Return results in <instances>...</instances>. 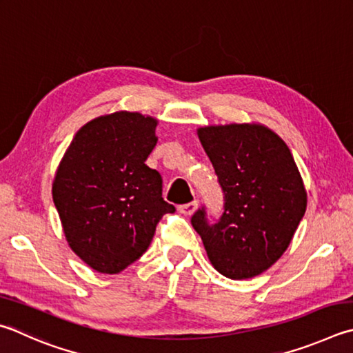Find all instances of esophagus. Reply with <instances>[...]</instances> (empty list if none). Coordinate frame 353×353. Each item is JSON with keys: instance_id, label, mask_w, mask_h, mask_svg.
Returning <instances> with one entry per match:
<instances>
[{"instance_id": "obj_1", "label": "esophagus", "mask_w": 353, "mask_h": 353, "mask_svg": "<svg viewBox=\"0 0 353 353\" xmlns=\"http://www.w3.org/2000/svg\"><path fill=\"white\" fill-rule=\"evenodd\" d=\"M197 205H199V202L193 201V202H190V203L181 205V207H179V211H181V213L185 214V216H191V214H194V211L197 210Z\"/></svg>"}]
</instances>
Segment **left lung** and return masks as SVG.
Masks as SVG:
<instances>
[{"label": "left lung", "instance_id": "1", "mask_svg": "<svg viewBox=\"0 0 353 353\" xmlns=\"http://www.w3.org/2000/svg\"><path fill=\"white\" fill-rule=\"evenodd\" d=\"M197 137L225 196L223 214L191 223L217 272L248 279L268 270L290 245L307 208L303 177L285 142L261 123L208 125Z\"/></svg>", "mask_w": 353, "mask_h": 353}]
</instances>
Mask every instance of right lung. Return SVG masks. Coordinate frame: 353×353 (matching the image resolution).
<instances>
[{
    "instance_id": "add662e5",
    "label": "right lung",
    "mask_w": 353,
    "mask_h": 353,
    "mask_svg": "<svg viewBox=\"0 0 353 353\" xmlns=\"http://www.w3.org/2000/svg\"><path fill=\"white\" fill-rule=\"evenodd\" d=\"M159 120L117 111L83 125L60 160L52 197L72 252L92 270L115 274L150 247L156 225L176 208L145 160Z\"/></svg>"
}]
</instances>
